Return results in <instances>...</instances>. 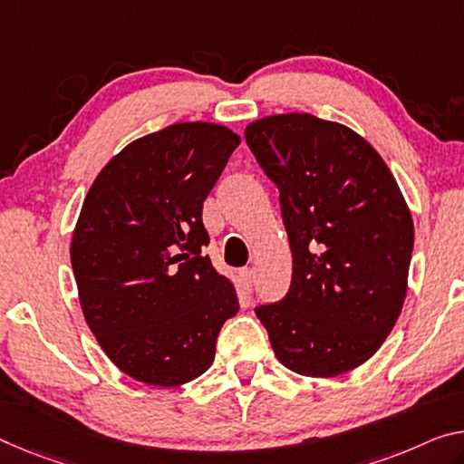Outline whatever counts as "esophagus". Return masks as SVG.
<instances>
[{"label":"esophagus","mask_w":464,"mask_h":464,"mask_svg":"<svg viewBox=\"0 0 464 464\" xmlns=\"http://www.w3.org/2000/svg\"><path fill=\"white\" fill-rule=\"evenodd\" d=\"M253 280H255V272L251 267H242L240 272H238V282H240V286L245 288V290H251V286H253Z\"/></svg>","instance_id":"obj_1"}]
</instances>
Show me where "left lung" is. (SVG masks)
<instances>
[{"label": "left lung", "mask_w": 464, "mask_h": 464, "mask_svg": "<svg viewBox=\"0 0 464 464\" xmlns=\"http://www.w3.org/2000/svg\"><path fill=\"white\" fill-rule=\"evenodd\" d=\"M246 145L280 188L292 282L255 313L277 361L334 377L372 359L401 315L415 227L382 155L351 128L277 113L245 128Z\"/></svg>", "instance_id": "1"}]
</instances>
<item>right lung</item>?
<instances>
[{
	"mask_svg": "<svg viewBox=\"0 0 464 464\" xmlns=\"http://www.w3.org/2000/svg\"><path fill=\"white\" fill-rule=\"evenodd\" d=\"M240 137L213 122H180L126 145L84 197L70 242L78 301L120 372L174 388L211 367L234 284L203 246V201Z\"/></svg>",
	"mask_w": 464,
	"mask_h": 464,
	"instance_id": "1",
	"label": "right lung"
}]
</instances>
